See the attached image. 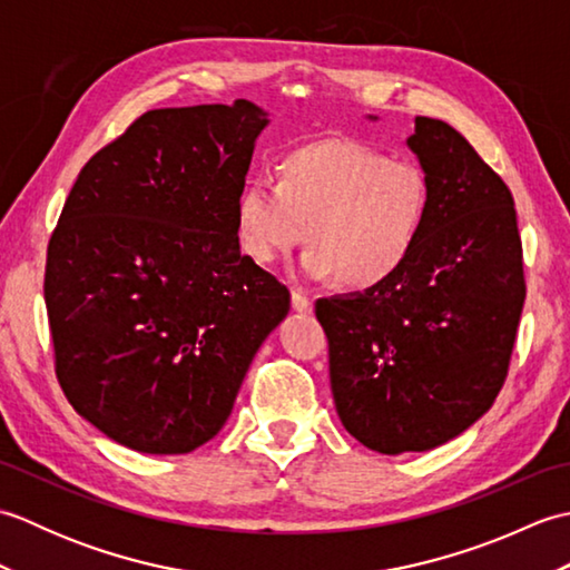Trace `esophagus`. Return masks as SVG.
Returning a JSON list of instances; mask_svg holds the SVG:
<instances>
[{
	"label": "esophagus",
	"mask_w": 570,
	"mask_h": 570,
	"mask_svg": "<svg viewBox=\"0 0 570 570\" xmlns=\"http://www.w3.org/2000/svg\"><path fill=\"white\" fill-rule=\"evenodd\" d=\"M292 308L296 313H313V301L294 288V292H292Z\"/></svg>",
	"instance_id": "1"
}]
</instances>
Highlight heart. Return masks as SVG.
I'll list each match as a JSON object with an SVG mask.
<instances>
[{"label": "heart", "mask_w": 570, "mask_h": 570, "mask_svg": "<svg viewBox=\"0 0 570 570\" xmlns=\"http://www.w3.org/2000/svg\"><path fill=\"white\" fill-rule=\"evenodd\" d=\"M429 176L414 161L355 139H325L286 154L276 184L252 180L235 203L239 252L272 266L308 239L301 269L355 292L390 282L421 242Z\"/></svg>", "instance_id": "1"}]
</instances>
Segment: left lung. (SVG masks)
<instances>
[{"instance_id": "8db88e82", "label": "left lung", "mask_w": 570, "mask_h": 570, "mask_svg": "<svg viewBox=\"0 0 570 570\" xmlns=\"http://www.w3.org/2000/svg\"><path fill=\"white\" fill-rule=\"evenodd\" d=\"M406 147L431 186L414 257L377 288L316 304L337 416L384 455L431 451L485 414L527 296L504 180L441 119L416 117Z\"/></svg>"}]
</instances>
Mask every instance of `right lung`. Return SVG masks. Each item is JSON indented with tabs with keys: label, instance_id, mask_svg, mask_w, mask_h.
<instances>
[{
	"label": "right lung",
	"instance_id": "obj_1",
	"mask_svg": "<svg viewBox=\"0 0 570 570\" xmlns=\"http://www.w3.org/2000/svg\"><path fill=\"white\" fill-rule=\"evenodd\" d=\"M266 125L249 100L151 110L82 166L58 217L43 282L58 382L131 451L208 443L286 318V286L235 235Z\"/></svg>",
	"mask_w": 570,
	"mask_h": 570
}]
</instances>
